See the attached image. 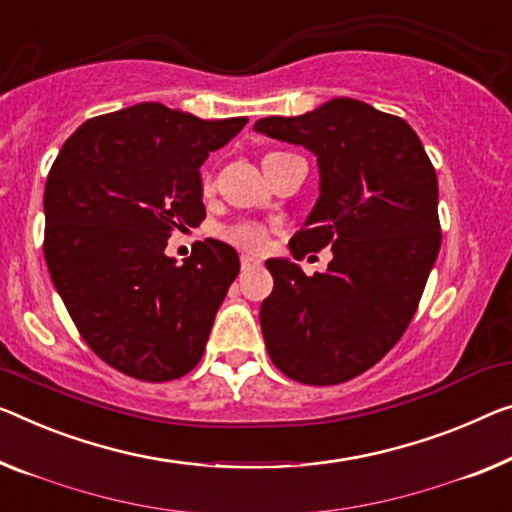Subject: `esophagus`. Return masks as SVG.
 <instances>
[{
	"mask_svg": "<svg viewBox=\"0 0 512 512\" xmlns=\"http://www.w3.org/2000/svg\"><path fill=\"white\" fill-rule=\"evenodd\" d=\"M253 266H259V259L250 257V255L241 257V269H253Z\"/></svg>",
	"mask_w": 512,
	"mask_h": 512,
	"instance_id": "obj_1",
	"label": "esophagus"
}]
</instances>
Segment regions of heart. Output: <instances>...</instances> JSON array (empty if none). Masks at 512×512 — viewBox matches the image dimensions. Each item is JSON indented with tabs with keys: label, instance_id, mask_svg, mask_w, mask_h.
Instances as JSON below:
<instances>
[{
	"label": "heart",
	"instance_id": "1",
	"mask_svg": "<svg viewBox=\"0 0 512 512\" xmlns=\"http://www.w3.org/2000/svg\"><path fill=\"white\" fill-rule=\"evenodd\" d=\"M202 190L207 193L211 190V177L204 174L202 177ZM220 236L232 246L246 250L250 255H262L269 250L271 246V236H273V227L257 223V220H241V223L227 225L220 230Z\"/></svg>",
	"mask_w": 512,
	"mask_h": 512
}]
</instances>
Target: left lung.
Segmentation results:
<instances>
[{
    "label": "left lung",
    "instance_id": "left-lung-1",
    "mask_svg": "<svg viewBox=\"0 0 512 512\" xmlns=\"http://www.w3.org/2000/svg\"><path fill=\"white\" fill-rule=\"evenodd\" d=\"M255 131L317 156L322 193L289 248L296 259L333 250L315 276L266 262V352L289 379L342 384L391 352L414 317L441 246L437 172L407 121L354 98L259 119Z\"/></svg>",
    "mask_w": 512,
    "mask_h": 512
}]
</instances>
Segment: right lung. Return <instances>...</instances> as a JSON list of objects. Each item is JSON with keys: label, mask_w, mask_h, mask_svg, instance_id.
<instances>
[{"label": "right lung", "mask_w": 512, "mask_h": 512, "mask_svg": "<svg viewBox=\"0 0 512 512\" xmlns=\"http://www.w3.org/2000/svg\"><path fill=\"white\" fill-rule=\"evenodd\" d=\"M246 121L140 103L85 121L52 163L45 262L75 329L110 368L172 381L200 363L239 255L207 239L177 266L165 248L207 216L200 165Z\"/></svg>", "instance_id": "1"}]
</instances>
